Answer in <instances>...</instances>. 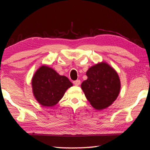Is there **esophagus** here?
I'll list each match as a JSON object with an SVG mask.
<instances>
[{"instance_id":"1","label":"esophagus","mask_w":150,"mask_h":150,"mask_svg":"<svg viewBox=\"0 0 150 150\" xmlns=\"http://www.w3.org/2000/svg\"><path fill=\"white\" fill-rule=\"evenodd\" d=\"M73 83L74 85L76 86H79L80 84H81V81H80V80H76V81H73Z\"/></svg>"}]
</instances>
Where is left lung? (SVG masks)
I'll return each mask as SVG.
<instances>
[{
    "label": "left lung",
    "instance_id": "obj_1",
    "mask_svg": "<svg viewBox=\"0 0 150 150\" xmlns=\"http://www.w3.org/2000/svg\"><path fill=\"white\" fill-rule=\"evenodd\" d=\"M87 79L81 88L91 106L102 110L111 105L120 91L121 84L116 71L107 63H98L88 69Z\"/></svg>",
    "mask_w": 150,
    "mask_h": 150
}]
</instances>
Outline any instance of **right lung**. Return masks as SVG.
Here are the masks:
<instances>
[{
  "instance_id": "obj_1",
  "label": "right lung",
  "mask_w": 150,
  "mask_h": 150,
  "mask_svg": "<svg viewBox=\"0 0 150 150\" xmlns=\"http://www.w3.org/2000/svg\"><path fill=\"white\" fill-rule=\"evenodd\" d=\"M73 84L65 76L46 65L39 68L32 79L34 96L44 106H52L58 103L65 92Z\"/></svg>"
}]
</instances>
